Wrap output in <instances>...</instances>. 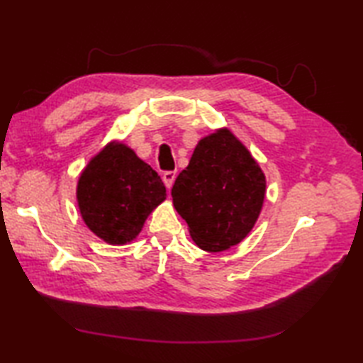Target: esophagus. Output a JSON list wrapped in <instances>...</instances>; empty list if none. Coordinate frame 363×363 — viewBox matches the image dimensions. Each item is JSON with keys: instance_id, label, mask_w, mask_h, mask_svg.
Listing matches in <instances>:
<instances>
[{"instance_id": "obj_1", "label": "esophagus", "mask_w": 363, "mask_h": 363, "mask_svg": "<svg viewBox=\"0 0 363 363\" xmlns=\"http://www.w3.org/2000/svg\"><path fill=\"white\" fill-rule=\"evenodd\" d=\"M162 179H164L167 189H172L173 182H174V179H176V172H165L164 176H162Z\"/></svg>"}]
</instances>
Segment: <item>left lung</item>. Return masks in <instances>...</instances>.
Segmentation results:
<instances>
[{
	"label": "left lung",
	"instance_id": "left-lung-1",
	"mask_svg": "<svg viewBox=\"0 0 363 363\" xmlns=\"http://www.w3.org/2000/svg\"><path fill=\"white\" fill-rule=\"evenodd\" d=\"M265 174L246 146L223 128L198 142L172 189L173 206L190 237L209 252L240 243L265 199Z\"/></svg>",
	"mask_w": 363,
	"mask_h": 363
}]
</instances>
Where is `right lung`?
<instances>
[{"instance_id": "obj_1", "label": "right lung", "mask_w": 363, "mask_h": 363, "mask_svg": "<svg viewBox=\"0 0 363 363\" xmlns=\"http://www.w3.org/2000/svg\"><path fill=\"white\" fill-rule=\"evenodd\" d=\"M76 198L91 233L109 245H125L140 234L148 215L165 201L167 190L129 146L111 142L82 169Z\"/></svg>"}]
</instances>
